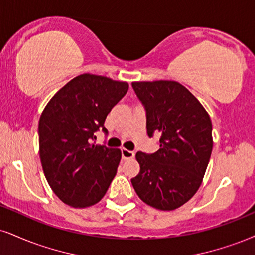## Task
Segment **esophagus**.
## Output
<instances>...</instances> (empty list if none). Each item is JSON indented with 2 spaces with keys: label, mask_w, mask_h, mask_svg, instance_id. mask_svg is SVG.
<instances>
[{
  "label": "esophagus",
  "mask_w": 255,
  "mask_h": 255,
  "mask_svg": "<svg viewBox=\"0 0 255 255\" xmlns=\"http://www.w3.org/2000/svg\"><path fill=\"white\" fill-rule=\"evenodd\" d=\"M121 154H122V158H124V159H130V158H134L135 153H134L133 151H128V149L122 148L121 149Z\"/></svg>",
  "instance_id": "34e87169"
}]
</instances>
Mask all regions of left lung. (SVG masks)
Returning a JSON list of instances; mask_svg holds the SVG:
<instances>
[{
	"label": "left lung",
	"instance_id": "8db88e82",
	"mask_svg": "<svg viewBox=\"0 0 255 255\" xmlns=\"http://www.w3.org/2000/svg\"><path fill=\"white\" fill-rule=\"evenodd\" d=\"M146 112L149 137L160 134L155 153L137 152L140 172L131 179L141 201L174 210L201 185L213 151L211 120L199 101L173 81L133 82Z\"/></svg>",
	"mask_w": 255,
	"mask_h": 255
}]
</instances>
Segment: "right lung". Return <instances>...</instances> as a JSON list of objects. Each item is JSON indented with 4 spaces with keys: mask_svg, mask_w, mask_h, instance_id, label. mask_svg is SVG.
<instances>
[{
    "mask_svg": "<svg viewBox=\"0 0 255 255\" xmlns=\"http://www.w3.org/2000/svg\"><path fill=\"white\" fill-rule=\"evenodd\" d=\"M128 83L103 76H77L51 98L39 120V153L51 189L64 203L87 208L103 198L121 151L95 145V133L127 94Z\"/></svg>",
    "mask_w": 255,
    "mask_h": 255,
    "instance_id": "1",
    "label": "right lung"
}]
</instances>
